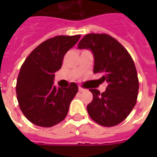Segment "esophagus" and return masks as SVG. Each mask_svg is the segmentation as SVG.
<instances>
[{"mask_svg": "<svg viewBox=\"0 0 157 157\" xmlns=\"http://www.w3.org/2000/svg\"><path fill=\"white\" fill-rule=\"evenodd\" d=\"M79 91H80V92H84V91L86 90H85V89L84 88H82V87H81V86H79Z\"/></svg>", "mask_w": 157, "mask_h": 157, "instance_id": "1", "label": "esophagus"}]
</instances>
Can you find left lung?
Returning a JSON list of instances; mask_svg holds the SVG:
<instances>
[{"mask_svg": "<svg viewBox=\"0 0 157 157\" xmlns=\"http://www.w3.org/2000/svg\"><path fill=\"white\" fill-rule=\"evenodd\" d=\"M77 47L91 50L94 73L102 74L101 81L107 83L102 94L96 89L90 90L93 94V100L87 106L90 117L103 126L120 124L131 112L139 94V79L131 56L121 43L107 34L86 35Z\"/></svg>", "mask_w": 157, "mask_h": 157, "instance_id": "8db88e82", "label": "left lung"}]
</instances>
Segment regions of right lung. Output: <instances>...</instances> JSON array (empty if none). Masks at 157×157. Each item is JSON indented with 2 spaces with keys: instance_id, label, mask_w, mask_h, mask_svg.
<instances>
[{
  "instance_id": "right-lung-1",
  "label": "right lung",
  "mask_w": 157,
  "mask_h": 157,
  "mask_svg": "<svg viewBox=\"0 0 157 157\" xmlns=\"http://www.w3.org/2000/svg\"><path fill=\"white\" fill-rule=\"evenodd\" d=\"M81 35L58 36L45 40L26 59L18 73L16 94L26 118L36 125L51 127L63 121L78 91L76 83L57 88L54 73Z\"/></svg>"
}]
</instances>
